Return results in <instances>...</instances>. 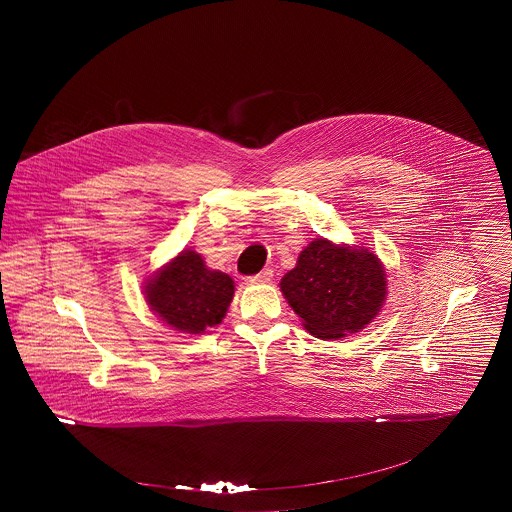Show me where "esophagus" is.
Returning <instances> with one entry per match:
<instances>
[{"instance_id": "esophagus-1", "label": "esophagus", "mask_w": 512, "mask_h": 512, "mask_svg": "<svg viewBox=\"0 0 512 512\" xmlns=\"http://www.w3.org/2000/svg\"><path fill=\"white\" fill-rule=\"evenodd\" d=\"M249 284H267L272 280V268H265V270H261L259 274H253V276H247L245 278Z\"/></svg>"}]
</instances>
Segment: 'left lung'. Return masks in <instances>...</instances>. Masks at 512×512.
Segmentation results:
<instances>
[{"mask_svg":"<svg viewBox=\"0 0 512 512\" xmlns=\"http://www.w3.org/2000/svg\"><path fill=\"white\" fill-rule=\"evenodd\" d=\"M280 288L309 334L336 340L359 332L378 315L386 299V272L368 249L315 240Z\"/></svg>","mask_w":512,"mask_h":512,"instance_id":"left-lung-1","label":"left lung"}]
</instances>
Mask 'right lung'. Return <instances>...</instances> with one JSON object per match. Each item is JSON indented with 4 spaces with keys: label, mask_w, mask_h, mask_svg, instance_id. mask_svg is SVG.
Instances as JSON below:
<instances>
[{
    "label": "right lung",
    "mask_w": 512,
    "mask_h": 512,
    "mask_svg": "<svg viewBox=\"0 0 512 512\" xmlns=\"http://www.w3.org/2000/svg\"><path fill=\"white\" fill-rule=\"evenodd\" d=\"M232 295V278L209 270L194 251H182L146 288L151 309L174 330L188 334H201L220 324Z\"/></svg>",
    "instance_id": "right-lung-1"
}]
</instances>
